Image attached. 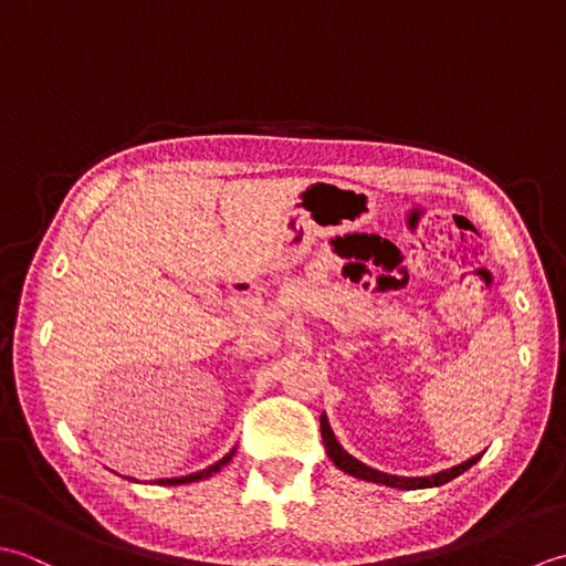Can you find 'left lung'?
Returning a JSON list of instances; mask_svg holds the SVG:
<instances>
[{
	"label": "left lung",
	"mask_w": 566,
	"mask_h": 566,
	"mask_svg": "<svg viewBox=\"0 0 566 566\" xmlns=\"http://www.w3.org/2000/svg\"><path fill=\"white\" fill-rule=\"evenodd\" d=\"M319 430H322V440H325L327 447V454L334 461V467H339L344 474L356 476V479H364V481H374V483H384V486H394V489H402V491H412V489H432V486H442V483L457 479L459 474H464L467 469H471L481 459V454L471 457L467 461H461V464L452 467V469H444L440 474H432V476H394V474H384V471L371 469L361 464L359 459H354L349 452H344V447L337 442V437H334L329 422H327V415H322L319 418Z\"/></svg>",
	"instance_id": "obj_1"
}]
</instances>
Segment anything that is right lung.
<instances>
[{"mask_svg":"<svg viewBox=\"0 0 566 566\" xmlns=\"http://www.w3.org/2000/svg\"><path fill=\"white\" fill-rule=\"evenodd\" d=\"M234 457V449L232 452H229L227 457H222L219 461H214L212 467H207V469H202V471H195V474H188V476H180V479H158L156 483H160V486H180V483H192V481H202V479H207V476H212V474H217L219 469H222L224 464H229V459Z\"/></svg>","mask_w":566,"mask_h":566,"instance_id":"right-lung-1","label":"right lung"}]
</instances>
